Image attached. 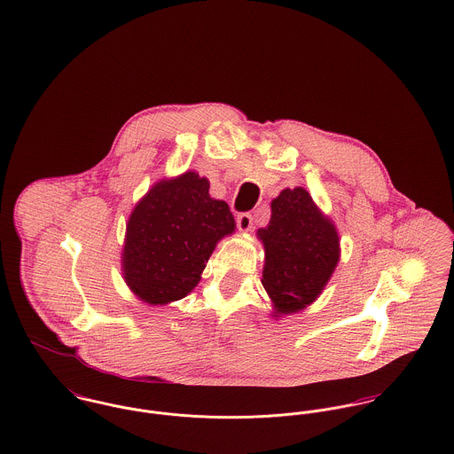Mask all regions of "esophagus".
<instances>
[{"mask_svg":"<svg viewBox=\"0 0 454 454\" xmlns=\"http://www.w3.org/2000/svg\"><path fill=\"white\" fill-rule=\"evenodd\" d=\"M237 226L240 231H248L252 228V215L248 212H240L237 215Z\"/></svg>","mask_w":454,"mask_h":454,"instance_id":"34e87169","label":"esophagus"}]
</instances>
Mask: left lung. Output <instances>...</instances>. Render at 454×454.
<instances>
[{
  "label": "left lung",
  "instance_id": "8db88e82",
  "mask_svg": "<svg viewBox=\"0 0 454 454\" xmlns=\"http://www.w3.org/2000/svg\"><path fill=\"white\" fill-rule=\"evenodd\" d=\"M264 245L262 286L275 316L304 309L323 292L340 259L335 224L317 209L311 195L285 188L271 202V219L257 231Z\"/></svg>",
  "mask_w": 454,
  "mask_h": 454
}]
</instances>
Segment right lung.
<instances>
[{
	"label": "right lung",
	"instance_id": "right-lung-1",
	"mask_svg": "<svg viewBox=\"0 0 454 454\" xmlns=\"http://www.w3.org/2000/svg\"><path fill=\"white\" fill-rule=\"evenodd\" d=\"M235 231L224 200L193 171L162 179L141 199L126 226L122 275L150 306L186 297L200 281L215 244Z\"/></svg>",
	"mask_w": 454,
	"mask_h": 454
}]
</instances>
